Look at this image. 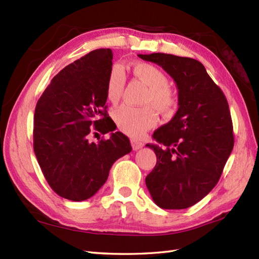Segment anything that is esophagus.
I'll return each instance as SVG.
<instances>
[{"instance_id": "1", "label": "esophagus", "mask_w": 259, "mask_h": 259, "mask_svg": "<svg viewBox=\"0 0 259 259\" xmlns=\"http://www.w3.org/2000/svg\"><path fill=\"white\" fill-rule=\"evenodd\" d=\"M130 142H131V146H133V149L134 150H139V149H141L142 147H144V144H142L141 141H138V140L135 139V138L131 139Z\"/></svg>"}]
</instances>
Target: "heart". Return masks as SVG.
Segmentation results:
<instances>
[{
    "mask_svg": "<svg viewBox=\"0 0 259 259\" xmlns=\"http://www.w3.org/2000/svg\"><path fill=\"white\" fill-rule=\"evenodd\" d=\"M133 73L139 80L149 87L145 102L151 103L159 112L170 113L176 106V97L171 89L168 88V76L159 68L148 63H137L133 67ZM125 75L123 69L119 64H114L110 69L106 93L108 100L117 103L123 95ZM113 120L118 128L125 135L140 137L157 122V113L150 106L131 107L122 106L114 110Z\"/></svg>",
    "mask_w": 259,
    "mask_h": 259,
    "instance_id": "obj_1",
    "label": "heart"
}]
</instances>
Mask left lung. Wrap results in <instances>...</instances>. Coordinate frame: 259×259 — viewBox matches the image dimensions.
<instances>
[{
    "instance_id": "obj_1",
    "label": "left lung",
    "mask_w": 259,
    "mask_h": 259,
    "mask_svg": "<svg viewBox=\"0 0 259 259\" xmlns=\"http://www.w3.org/2000/svg\"><path fill=\"white\" fill-rule=\"evenodd\" d=\"M138 57L160 65L178 89L177 112L152 136L166 149L147 145L157 156L147 188L160 208L191 207L217 185L234 148L227 99L195 59L166 53Z\"/></svg>"
}]
</instances>
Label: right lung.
Listing matches in <instances>:
<instances>
[{
    "label": "right lung",
    "instance_id": "right-lung-1",
    "mask_svg": "<svg viewBox=\"0 0 259 259\" xmlns=\"http://www.w3.org/2000/svg\"><path fill=\"white\" fill-rule=\"evenodd\" d=\"M113 54L98 49L67 65L51 80L34 112L33 148L43 175L65 199H89L106 183L112 164L129 153V138L112 133L106 85ZM99 131L110 138L90 143Z\"/></svg>",
    "mask_w": 259,
    "mask_h": 259
}]
</instances>
